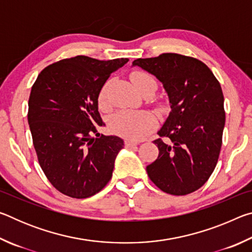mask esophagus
<instances>
[{
	"instance_id": "obj_1",
	"label": "esophagus",
	"mask_w": 252,
	"mask_h": 252,
	"mask_svg": "<svg viewBox=\"0 0 252 252\" xmlns=\"http://www.w3.org/2000/svg\"><path fill=\"white\" fill-rule=\"evenodd\" d=\"M125 144H126V147H127V148H132V147L138 146L139 143L138 142H134V141H130V140H126Z\"/></svg>"
}]
</instances>
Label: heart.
<instances>
[{"label": "heart", "mask_w": 252, "mask_h": 252, "mask_svg": "<svg viewBox=\"0 0 252 252\" xmlns=\"http://www.w3.org/2000/svg\"><path fill=\"white\" fill-rule=\"evenodd\" d=\"M130 79L139 92L149 83L157 85L156 79L148 72L134 71ZM108 88L109 83H105L99 92L97 101L101 108L108 105ZM157 123V118L147 111H120L110 119L109 126L113 133L127 140H140L155 130Z\"/></svg>", "instance_id": "obj_1"}]
</instances>
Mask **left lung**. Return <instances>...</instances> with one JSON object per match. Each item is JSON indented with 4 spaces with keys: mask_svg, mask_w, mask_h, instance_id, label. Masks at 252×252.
<instances>
[{
    "mask_svg": "<svg viewBox=\"0 0 252 252\" xmlns=\"http://www.w3.org/2000/svg\"><path fill=\"white\" fill-rule=\"evenodd\" d=\"M132 64L163 84L171 108L153 141L159 156L147 167L148 176L165 193L193 192L210 178L222 144L225 113L219 81L203 62L177 53L136 59Z\"/></svg>",
    "mask_w": 252,
    "mask_h": 252,
    "instance_id": "obj_1",
    "label": "left lung"
}]
</instances>
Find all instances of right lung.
Returning a JSON list of instances; mask_svg holds the SVG:
<instances>
[{
  "label": "right lung",
  "mask_w": 252,
  "mask_h": 252,
  "mask_svg": "<svg viewBox=\"0 0 252 252\" xmlns=\"http://www.w3.org/2000/svg\"><path fill=\"white\" fill-rule=\"evenodd\" d=\"M127 61L78 55L46 66L33 84L28 112L33 146L51 185L67 197H92L112 177L123 140L97 133L104 125L97 96Z\"/></svg>",
  "instance_id": "obj_1"
}]
</instances>
